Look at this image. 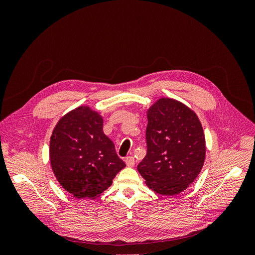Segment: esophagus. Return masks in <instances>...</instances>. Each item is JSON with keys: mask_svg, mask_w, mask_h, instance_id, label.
Returning <instances> with one entry per match:
<instances>
[{"mask_svg": "<svg viewBox=\"0 0 255 255\" xmlns=\"http://www.w3.org/2000/svg\"><path fill=\"white\" fill-rule=\"evenodd\" d=\"M125 161H126V164H127L128 167H134V165H135V159H134L133 156L127 157V158L125 159Z\"/></svg>", "mask_w": 255, "mask_h": 255, "instance_id": "esophagus-1", "label": "esophagus"}]
</instances>
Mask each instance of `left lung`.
<instances>
[{
	"instance_id": "8db88e82",
	"label": "left lung",
	"mask_w": 255,
	"mask_h": 255,
	"mask_svg": "<svg viewBox=\"0 0 255 255\" xmlns=\"http://www.w3.org/2000/svg\"><path fill=\"white\" fill-rule=\"evenodd\" d=\"M148 152L137 167L145 185L163 196L181 194L194 183L204 165L203 128L190 107L159 98L146 111Z\"/></svg>"
}]
</instances>
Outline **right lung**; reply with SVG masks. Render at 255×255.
<instances>
[{
    "label": "right lung",
    "instance_id": "obj_1",
    "mask_svg": "<svg viewBox=\"0 0 255 255\" xmlns=\"http://www.w3.org/2000/svg\"><path fill=\"white\" fill-rule=\"evenodd\" d=\"M49 155L57 182L76 199H97L126 167L103 132V117L87 105L76 107L58 120Z\"/></svg>",
    "mask_w": 255,
    "mask_h": 255
}]
</instances>
